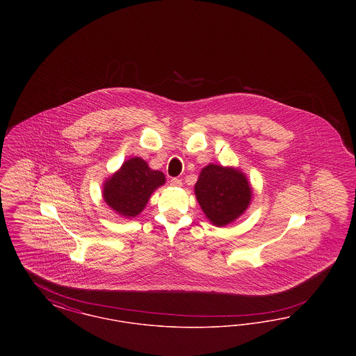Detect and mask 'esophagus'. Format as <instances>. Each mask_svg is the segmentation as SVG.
<instances>
[{
  "instance_id": "obj_1",
  "label": "esophagus",
  "mask_w": 356,
  "mask_h": 356,
  "mask_svg": "<svg viewBox=\"0 0 356 356\" xmlns=\"http://www.w3.org/2000/svg\"><path fill=\"white\" fill-rule=\"evenodd\" d=\"M170 186H180L183 184V181H181V179H177V177H173V179H170Z\"/></svg>"
}]
</instances>
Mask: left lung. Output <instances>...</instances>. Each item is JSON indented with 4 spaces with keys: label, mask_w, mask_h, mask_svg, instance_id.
I'll return each instance as SVG.
<instances>
[{
    "label": "left lung",
    "mask_w": 356,
    "mask_h": 356,
    "mask_svg": "<svg viewBox=\"0 0 356 356\" xmlns=\"http://www.w3.org/2000/svg\"><path fill=\"white\" fill-rule=\"evenodd\" d=\"M195 193L207 218L221 227L247 209L252 189L240 170L209 164L200 172Z\"/></svg>",
    "instance_id": "left-lung-1"
}]
</instances>
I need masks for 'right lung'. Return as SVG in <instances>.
Here are the masks:
<instances>
[{
	"instance_id": "right-lung-1",
	"label": "right lung",
	"mask_w": 356,
	"mask_h": 356,
	"mask_svg": "<svg viewBox=\"0 0 356 356\" xmlns=\"http://www.w3.org/2000/svg\"><path fill=\"white\" fill-rule=\"evenodd\" d=\"M165 183L160 170H153L148 164L134 157L122 164L105 184L104 200L121 216L135 218L148 203L153 191Z\"/></svg>"
}]
</instances>
